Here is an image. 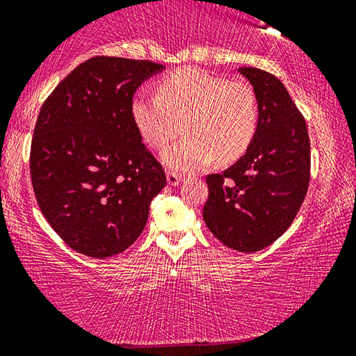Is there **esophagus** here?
Here are the masks:
<instances>
[{
    "label": "esophagus",
    "instance_id": "34e87169",
    "mask_svg": "<svg viewBox=\"0 0 356 356\" xmlns=\"http://www.w3.org/2000/svg\"><path fill=\"white\" fill-rule=\"evenodd\" d=\"M166 179H168V184L171 185V187H176V185H179L180 184V177L177 172H172V171H168L166 172Z\"/></svg>",
    "mask_w": 356,
    "mask_h": 356
}]
</instances>
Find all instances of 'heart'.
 Wrapping results in <instances>:
<instances>
[{"mask_svg": "<svg viewBox=\"0 0 356 356\" xmlns=\"http://www.w3.org/2000/svg\"><path fill=\"white\" fill-rule=\"evenodd\" d=\"M158 95L139 92L131 115L150 147L161 149L180 129L187 136L161 154L168 168L191 172L212 163L238 160L255 138L259 107L249 82L227 81L198 67H182L163 77Z\"/></svg>", "mask_w": 356, "mask_h": 356, "instance_id": "1", "label": "heart"}]
</instances>
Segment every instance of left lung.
<instances>
[{
	"label": "left lung",
	"instance_id": "8db88e82",
	"mask_svg": "<svg viewBox=\"0 0 356 356\" xmlns=\"http://www.w3.org/2000/svg\"><path fill=\"white\" fill-rule=\"evenodd\" d=\"M259 107L255 138L245 155L206 177L202 218L229 249L252 253L273 244L295 220L310 180L306 120L284 83L258 67H239Z\"/></svg>",
	"mask_w": 356,
	"mask_h": 356
}]
</instances>
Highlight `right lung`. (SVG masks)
I'll list each match as a JSON object with an SVG mask.
<instances>
[{"instance_id": "add662e5", "label": "right lung", "mask_w": 356, "mask_h": 356, "mask_svg": "<svg viewBox=\"0 0 356 356\" xmlns=\"http://www.w3.org/2000/svg\"><path fill=\"white\" fill-rule=\"evenodd\" d=\"M165 66L93 56L44 101L30 171L39 209L72 250L109 258L127 250L166 185L131 115L140 83Z\"/></svg>"}]
</instances>
